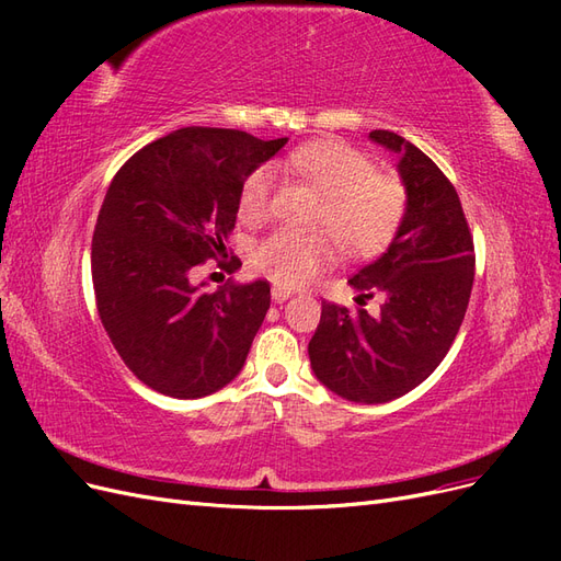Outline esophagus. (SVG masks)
Returning a JSON list of instances; mask_svg holds the SVG:
<instances>
[{"mask_svg": "<svg viewBox=\"0 0 561 561\" xmlns=\"http://www.w3.org/2000/svg\"><path fill=\"white\" fill-rule=\"evenodd\" d=\"M271 297H274V301L283 304L285 299H290V297H293V293H290V290H285V287H278V285H274V290H271Z\"/></svg>", "mask_w": 561, "mask_h": 561, "instance_id": "1", "label": "esophagus"}]
</instances>
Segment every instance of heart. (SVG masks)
I'll use <instances>...</instances> for the list:
<instances>
[{
    "mask_svg": "<svg viewBox=\"0 0 561 561\" xmlns=\"http://www.w3.org/2000/svg\"><path fill=\"white\" fill-rule=\"evenodd\" d=\"M285 165L309 180L325 198L313 222L325 231L276 229L254 245L252 266L271 283L285 290L311 283L336 262L337 238L353 257H375L396 241L407 215L404 184L377 173V163L360 149L339 140H318L295 149ZM276 184L274 163L252 168L239 194V213L245 222H260L268 215Z\"/></svg>",
    "mask_w": 561,
    "mask_h": 561,
    "instance_id": "heart-1",
    "label": "heart"
}]
</instances>
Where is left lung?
I'll list each match as a JSON object with an SVG mask.
<instances>
[{
    "label": "left lung",
    "instance_id": "1",
    "mask_svg": "<svg viewBox=\"0 0 561 561\" xmlns=\"http://www.w3.org/2000/svg\"><path fill=\"white\" fill-rule=\"evenodd\" d=\"M369 140L400 157L407 215L396 241L348 283L358 304L381 295L379 316L322 301L309 342L313 375L351 402L410 393L443 363L461 328L474 278V248L461 201L419 147L390 130Z\"/></svg>",
    "mask_w": 561,
    "mask_h": 561
}]
</instances>
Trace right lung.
I'll return each mask as SVG.
<instances>
[{
    "label": "right lung",
    "instance_id": "obj_1",
    "mask_svg": "<svg viewBox=\"0 0 561 561\" xmlns=\"http://www.w3.org/2000/svg\"><path fill=\"white\" fill-rule=\"evenodd\" d=\"M285 142L180 128L133 154L110 184L91 245L98 313L126 367L163 396H210L245 365L268 283L206 293L192 274L227 250L243 180ZM239 266V257L227 264Z\"/></svg>",
    "mask_w": 561,
    "mask_h": 561
}]
</instances>
